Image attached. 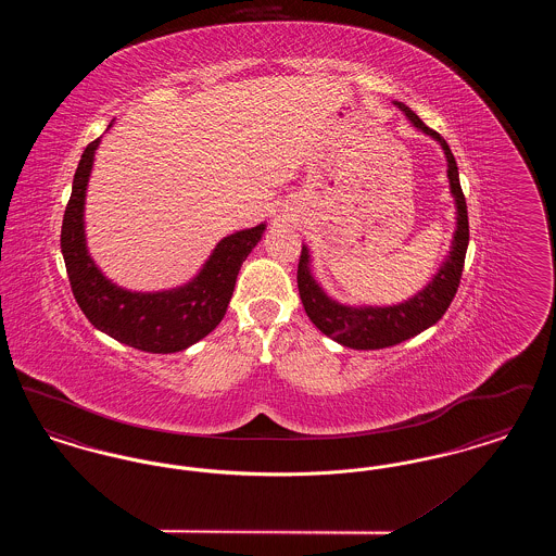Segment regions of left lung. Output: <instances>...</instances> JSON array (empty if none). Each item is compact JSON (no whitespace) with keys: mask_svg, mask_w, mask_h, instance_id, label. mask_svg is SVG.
<instances>
[{"mask_svg":"<svg viewBox=\"0 0 556 556\" xmlns=\"http://www.w3.org/2000/svg\"><path fill=\"white\" fill-rule=\"evenodd\" d=\"M396 108L402 110V114L410 121V125L417 131L435 139L444 150V156L448 162L446 173H448L450 193L456 206V229L452 236L448 254L438 268V273L431 277V281L408 300L390 304V306H370V304L350 306L331 298L315 279L313 265H311V250L306 243H302V256L298 265V290H300L304 311L327 338L352 350H379V348H390V345L406 342L444 317L454 293L458 290L465 254L469 245L467 202L460 189L458 166L450 152L446 139L440 137V132L429 129L410 108L404 106L402 102H396Z\"/></svg>","mask_w":556,"mask_h":556,"instance_id":"1","label":"left lung"}]
</instances>
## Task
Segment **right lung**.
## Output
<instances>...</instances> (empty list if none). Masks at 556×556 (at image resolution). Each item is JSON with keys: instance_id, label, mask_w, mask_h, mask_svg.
Returning a JSON list of instances; mask_svg holds the SVG:
<instances>
[{"instance_id": "add662e5", "label": "right lung", "mask_w": 556, "mask_h": 556, "mask_svg": "<svg viewBox=\"0 0 556 556\" xmlns=\"http://www.w3.org/2000/svg\"><path fill=\"white\" fill-rule=\"evenodd\" d=\"M114 121L108 125V129ZM102 137L91 141L77 166L62 220V256L75 300L89 323L121 344L152 354L181 352L206 338L223 320L236 290L239 268L263 239L266 225L220 239L202 268L184 286L131 291L108 279L87 250L85 198Z\"/></svg>"}]
</instances>
